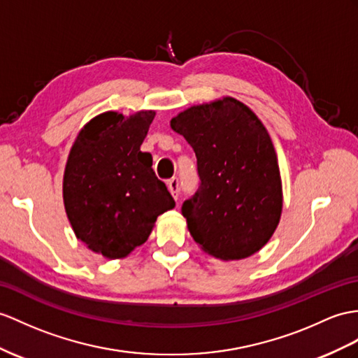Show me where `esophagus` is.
I'll use <instances>...</instances> for the list:
<instances>
[{
  "instance_id": "obj_1",
  "label": "esophagus",
  "mask_w": 358,
  "mask_h": 358,
  "mask_svg": "<svg viewBox=\"0 0 358 358\" xmlns=\"http://www.w3.org/2000/svg\"><path fill=\"white\" fill-rule=\"evenodd\" d=\"M167 185H169V189H170L171 196L174 197V200H178V199H179V189H180L179 179H178V178H171V179L167 182Z\"/></svg>"
}]
</instances>
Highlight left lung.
<instances>
[{
	"mask_svg": "<svg viewBox=\"0 0 358 358\" xmlns=\"http://www.w3.org/2000/svg\"><path fill=\"white\" fill-rule=\"evenodd\" d=\"M170 126L197 158L199 189L182 205L191 237L215 258L254 255L282 211L280 165L264 124L246 104L223 97L185 109Z\"/></svg>",
	"mask_w": 358,
	"mask_h": 358,
	"instance_id": "obj_1",
	"label": "left lung"
}]
</instances>
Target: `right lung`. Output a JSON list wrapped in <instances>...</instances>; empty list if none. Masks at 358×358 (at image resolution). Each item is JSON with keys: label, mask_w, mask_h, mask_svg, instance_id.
<instances>
[{"label": "right lung", "mask_w": 358, "mask_h": 358, "mask_svg": "<svg viewBox=\"0 0 358 358\" xmlns=\"http://www.w3.org/2000/svg\"><path fill=\"white\" fill-rule=\"evenodd\" d=\"M156 115L103 112L78 132L64 173V203L76 237L104 258H124L147 241L174 200L141 144Z\"/></svg>", "instance_id": "obj_1"}]
</instances>
